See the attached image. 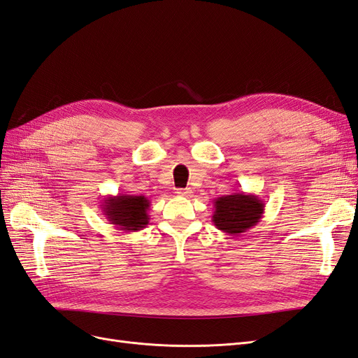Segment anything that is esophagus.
Segmentation results:
<instances>
[{"label": "esophagus", "mask_w": 358, "mask_h": 358, "mask_svg": "<svg viewBox=\"0 0 358 358\" xmlns=\"http://www.w3.org/2000/svg\"><path fill=\"white\" fill-rule=\"evenodd\" d=\"M176 194L178 196H180V197H191V189H188V188H179L178 191H176Z\"/></svg>", "instance_id": "34e87169"}]
</instances>
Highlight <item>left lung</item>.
Here are the masks:
<instances>
[{"label": "left lung", "mask_w": 358, "mask_h": 358, "mask_svg": "<svg viewBox=\"0 0 358 358\" xmlns=\"http://www.w3.org/2000/svg\"><path fill=\"white\" fill-rule=\"evenodd\" d=\"M212 222L218 230L241 236L259 222L264 213V201L255 194L233 192L213 200Z\"/></svg>", "instance_id": "8db88e82"}]
</instances>
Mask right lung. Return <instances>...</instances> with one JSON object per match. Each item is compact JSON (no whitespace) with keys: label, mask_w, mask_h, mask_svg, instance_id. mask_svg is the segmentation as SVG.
I'll list each match as a JSON object with an SVG mask.
<instances>
[{"label":"right lung","mask_w":358,"mask_h":358,"mask_svg":"<svg viewBox=\"0 0 358 358\" xmlns=\"http://www.w3.org/2000/svg\"><path fill=\"white\" fill-rule=\"evenodd\" d=\"M150 201L145 196L117 194L107 196L101 203L106 220L124 231H138L149 224L148 209Z\"/></svg>","instance_id":"right-lung-1"}]
</instances>
